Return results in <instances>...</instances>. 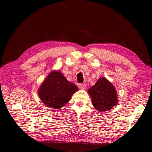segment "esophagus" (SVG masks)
I'll use <instances>...</instances> for the list:
<instances>
[{
	"label": "esophagus",
	"instance_id": "34e87169",
	"mask_svg": "<svg viewBox=\"0 0 152 152\" xmlns=\"http://www.w3.org/2000/svg\"><path fill=\"white\" fill-rule=\"evenodd\" d=\"M79 87L80 89H85L86 87V84H79Z\"/></svg>",
	"mask_w": 152,
	"mask_h": 152
}]
</instances>
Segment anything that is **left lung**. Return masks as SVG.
Wrapping results in <instances>:
<instances>
[{
    "instance_id": "left-lung-1",
    "label": "left lung",
    "mask_w": 152,
    "mask_h": 152,
    "mask_svg": "<svg viewBox=\"0 0 152 152\" xmlns=\"http://www.w3.org/2000/svg\"><path fill=\"white\" fill-rule=\"evenodd\" d=\"M92 104L100 112H107L118 103L114 86L106 78H100L96 84L89 89Z\"/></svg>"
}]
</instances>
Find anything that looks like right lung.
Returning <instances> with one entry per match:
<instances>
[{
  "mask_svg": "<svg viewBox=\"0 0 152 152\" xmlns=\"http://www.w3.org/2000/svg\"><path fill=\"white\" fill-rule=\"evenodd\" d=\"M77 91V86L68 81L61 72L53 71L39 88V96L48 107L59 109L70 100Z\"/></svg>",
  "mask_w": 152,
  "mask_h": 152,
  "instance_id": "add662e5",
  "label": "right lung"
}]
</instances>
